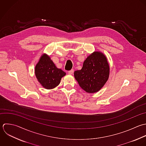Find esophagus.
<instances>
[{
  "label": "esophagus",
  "mask_w": 146,
  "mask_h": 146,
  "mask_svg": "<svg viewBox=\"0 0 146 146\" xmlns=\"http://www.w3.org/2000/svg\"><path fill=\"white\" fill-rule=\"evenodd\" d=\"M74 73V70L73 69H71L70 70L68 71V73L69 74H73Z\"/></svg>",
  "instance_id": "esophagus-1"
}]
</instances>
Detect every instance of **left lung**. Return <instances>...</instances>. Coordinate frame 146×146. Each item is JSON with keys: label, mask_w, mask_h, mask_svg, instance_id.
Returning a JSON list of instances; mask_svg holds the SVG:
<instances>
[{"label": "left lung", "mask_w": 146, "mask_h": 146, "mask_svg": "<svg viewBox=\"0 0 146 146\" xmlns=\"http://www.w3.org/2000/svg\"><path fill=\"white\" fill-rule=\"evenodd\" d=\"M109 65L106 56L95 52L85 60L81 70L74 75L80 86L89 93L99 91L105 84L109 76Z\"/></svg>", "instance_id": "8db88e82"}]
</instances>
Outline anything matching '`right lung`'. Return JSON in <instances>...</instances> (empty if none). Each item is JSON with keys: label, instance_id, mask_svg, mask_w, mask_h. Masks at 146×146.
<instances>
[{"label": "right lung", "instance_id": "add662e5", "mask_svg": "<svg viewBox=\"0 0 146 146\" xmlns=\"http://www.w3.org/2000/svg\"><path fill=\"white\" fill-rule=\"evenodd\" d=\"M66 74L57 68L50 57L42 55L35 67V75L38 82L46 89H52L58 86L61 79Z\"/></svg>", "mask_w": 146, "mask_h": 146}]
</instances>
